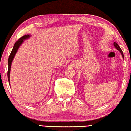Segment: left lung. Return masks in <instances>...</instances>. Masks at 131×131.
I'll return each mask as SVG.
<instances>
[{"label": "left lung", "mask_w": 131, "mask_h": 131, "mask_svg": "<svg viewBox=\"0 0 131 131\" xmlns=\"http://www.w3.org/2000/svg\"><path fill=\"white\" fill-rule=\"evenodd\" d=\"M114 46H115V48H116V49H117V50L119 51V52H120V53H121V54H122V57L124 58V54H123V52H122V49H121V48L119 47V45H118V44L117 43V42H114Z\"/></svg>", "instance_id": "1"}]
</instances>
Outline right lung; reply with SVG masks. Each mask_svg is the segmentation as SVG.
Returning a JSON list of instances; mask_svg holds the SVG:
<instances>
[{"instance_id":"obj_1","label":"right lung","mask_w":131,"mask_h":131,"mask_svg":"<svg viewBox=\"0 0 131 131\" xmlns=\"http://www.w3.org/2000/svg\"><path fill=\"white\" fill-rule=\"evenodd\" d=\"M31 37V35L29 34H26V35L24 36L21 37L20 39H19L16 42V43L14 45L13 49H12V51H11L10 56H9V59H8V72H7V77H8V80L9 82H10V68H11V64H12V61H13L14 58V56L16 55V53H17V50L19 49V47L20 46V45L24 42V41L26 39H29V38Z\"/></svg>"}]
</instances>
